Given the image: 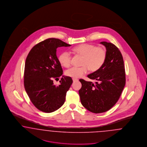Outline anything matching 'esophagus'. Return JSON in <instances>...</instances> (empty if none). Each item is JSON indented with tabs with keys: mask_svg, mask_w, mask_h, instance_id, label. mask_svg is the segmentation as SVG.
Wrapping results in <instances>:
<instances>
[{
	"mask_svg": "<svg viewBox=\"0 0 147 147\" xmlns=\"http://www.w3.org/2000/svg\"><path fill=\"white\" fill-rule=\"evenodd\" d=\"M73 82H76L78 81V79H76V78H73Z\"/></svg>",
	"mask_w": 147,
	"mask_h": 147,
	"instance_id": "obj_1",
	"label": "esophagus"
}]
</instances>
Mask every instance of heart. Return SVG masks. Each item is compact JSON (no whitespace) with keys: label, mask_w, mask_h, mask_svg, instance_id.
<instances>
[{"label":"heart","mask_w":147,"mask_h":147,"mask_svg":"<svg viewBox=\"0 0 147 147\" xmlns=\"http://www.w3.org/2000/svg\"><path fill=\"white\" fill-rule=\"evenodd\" d=\"M73 51L79 56H83L79 67H72L66 70L65 74L73 78H79L88 73L89 70L95 71L104 64L107 52L102 47H96L91 43H83L73 48ZM71 56L68 51H63L58 56V61L64 67L70 65Z\"/></svg>","instance_id":"b5f03b06"}]
</instances>
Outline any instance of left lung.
Instances as JSON below:
<instances>
[{"instance_id": "1", "label": "left lung", "mask_w": 147, "mask_h": 147, "mask_svg": "<svg viewBox=\"0 0 147 147\" xmlns=\"http://www.w3.org/2000/svg\"><path fill=\"white\" fill-rule=\"evenodd\" d=\"M100 43L106 49L105 63L98 70L88 76L96 82L93 84L79 80L82 85L79 90L81 103L88 110L95 113L111 109L119 100L126 84L124 62L121 52L112 43Z\"/></svg>"}]
</instances>
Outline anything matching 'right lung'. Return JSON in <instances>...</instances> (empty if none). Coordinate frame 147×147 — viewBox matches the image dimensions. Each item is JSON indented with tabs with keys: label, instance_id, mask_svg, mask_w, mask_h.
Returning <instances> with one entry per match:
<instances>
[{
	"label": "right lung",
	"instance_id": "add662e5",
	"mask_svg": "<svg viewBox=\"0 0 147 147\" xmlns=\"http://www.w3.org/2000/svg\"><path fill=\"white\" fill-rule=\"evenodd\" d=\"M71 45L59 39L50 38L36 45L27 56L24 70V87L31 101L39 110L54 112L64 104L67 92L73 83L71 77L63 76L56 55L57 49Z\"/></svg>",
	"mask_w": 147,
	"mask_h": 147
}]
</instances>
